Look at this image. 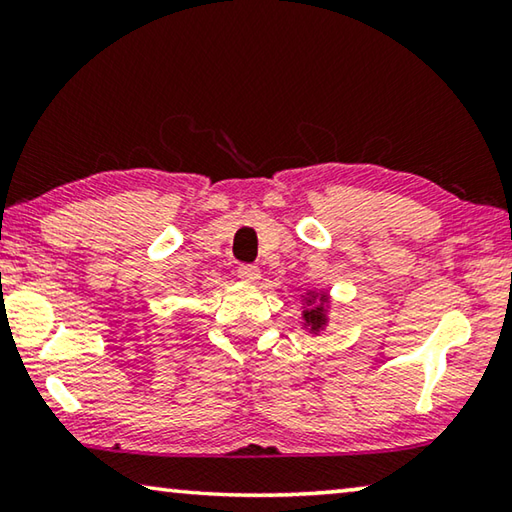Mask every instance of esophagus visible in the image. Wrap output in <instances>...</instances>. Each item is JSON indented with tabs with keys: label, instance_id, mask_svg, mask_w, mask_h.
Here are the masks:
<instances>
[{
	"label": "esophagus",
	"instance_id": "34e87169",
	"mask_svg": "<svg viewBox=\"0 0 512 512\" xmlns=\"http://www.w3.org/2000/svg\"><path fill=\"white\" fill-rule=\"evenodd\" d=\"M237 275L241 277L244 282H257L259 280V268L255 264H241L237 268Z\"/></svg>",
	"mask_w": 512,
	"mask_h": 512
}]
</instances>
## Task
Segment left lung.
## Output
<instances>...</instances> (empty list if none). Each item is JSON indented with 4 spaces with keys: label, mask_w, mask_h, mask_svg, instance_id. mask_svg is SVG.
Here are the masks:
<instances>
[{
    "label": "left lung",
    "mask_w": 512,
    "mask_h": 512,
    "mask_svg": "<svg viewBox=\"0 0 512 512\" xmlns=\"http://www.w3.org/2000/svg\"><path fill=\"white\" fill-rule=\"evenodd\" d=\"M305 320H307V323H311V327H318L320 323H323V307H316V309H307L305 311Z\"/></svg>",
    "instance_id": "8db88e82"
}]
</instances>
